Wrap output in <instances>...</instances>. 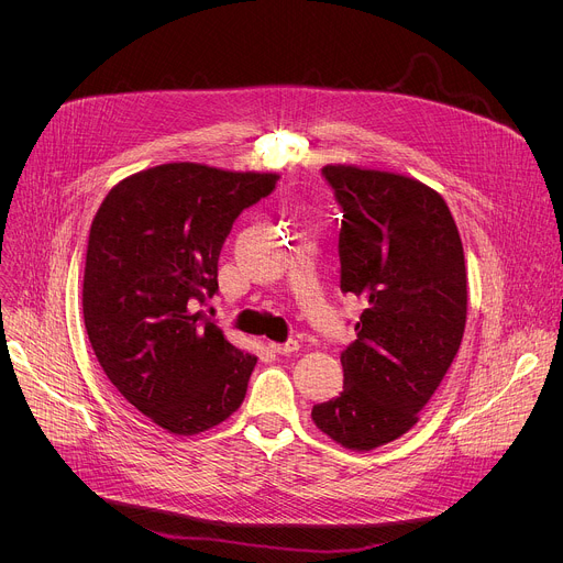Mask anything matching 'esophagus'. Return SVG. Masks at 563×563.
Returning <instances> with one entry per match:
<instances>
[{
  "label": "esophagus",
  "mask_w": 563,
  "mask_h": 563,
  "mask_svg": "<svg viewBox=\"0 0 563 563\" xmlns=\"http://www.w3.org/2000/svg\"><path fill=\"white\" fill-rule=\"evenodd\" d=\"M269 347L276 352V354H291V352H296L298 350V341H294V339H289V341H285V343H269Z\"/></svg>",
  "instance_id": "esophagus-1"
}]
</instances>
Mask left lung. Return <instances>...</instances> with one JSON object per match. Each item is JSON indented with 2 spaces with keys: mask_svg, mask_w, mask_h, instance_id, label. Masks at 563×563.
Returning a JSON list of instances; mask_svg holds the SVG:
<instances>
[{
  "mask_svg": "<svg viewBox=\"0 0 563 563\" xmlns=\"http://www.w3.org/2000/svg\"><path fill=\"white\" fill-rule=\"evenodd\" d=\"M343 211L341 291L365 300L341 354L343 391L311 419L347 450L406 434L450 369L465 330L463 245L445 200L423 183L347 165L323 167Z\"/></svg>",
  "mask_w": 563,
  "mask_h": 563,
  "instance_id": "left-lung-1",
  "label": "left lung"
}]
</instances>
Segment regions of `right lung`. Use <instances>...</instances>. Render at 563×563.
<instances>
[{"mask_svg": "<svg viewBox=\"0 0 563 563\" xmlns=\"http://www.w3.org/2000/svg\"><path fill=\"white\" fill-rule=\"evenodd\" d=\"M276 180L159 165L115 185L93 218L82 287L91 347L129 404L172 434L205 432L245 400L258 358L194 307L218 294L233 220Z\"/></svg>", "mask_w": 563, "mask_h": 563, "instance_id": "add662e5", "label": "right lung"}]
</instances>
